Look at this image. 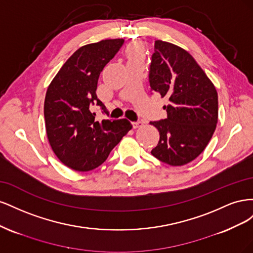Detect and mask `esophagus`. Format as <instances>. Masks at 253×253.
Segmentation results:
<instances>
[{"label": "esophagus", "instance_id": "obj_1", "mask_svg": "<svg viewBox=\"0 0 253 253\" xmlns=\"http://www.w3.org/2000/svg\"><path fill=\"white\" fill-rule=\"evenodd\" d=\"M133 125V127L134 128H137V127H140L143 126V121H135V122H132Z\"/></svg>", "mask_w": 253, "mask_h": 253}]
</instances>
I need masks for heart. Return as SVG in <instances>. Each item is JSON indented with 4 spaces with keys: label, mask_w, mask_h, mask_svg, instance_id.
Masks as SVG:
<instances>
[{
    "label": "heart",
    "mask_w": 253,
    "mask_h": 253,
    "mask_svg": "<svg viewBox=\"0 0 253 253\" xmlns=\"http://www.w3.org/2000/svg\"><path fill=\"white\" fill-rule=\"evenodd\" d=\"M128 55L131 59H135V58H140L141 56V47L139 45H133L131 46L128 50Z\"/></svg>",
    "instance_id": "b5f03b06"
}]
</instances>
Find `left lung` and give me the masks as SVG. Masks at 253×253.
<instances>
[{
  "instance_id": "8db88e82",
  "label": "left lung",
  "mask_w": 253,
  "mask_h": 253,
  "mask_svg": "<svg viewBox=\"0 0 253 253\" xmlns=\"http://www.w3.org/2000/svg\"><path fill=\"white\" fill-rule=\"evenodd\" d=\"M149 82L162 98L168 117L151 121L159 132L152 155L167 165L183 166L206 149L218 118L217 91L194 58L177 45L155 41Z\"/></svg>"
}]
</instances>
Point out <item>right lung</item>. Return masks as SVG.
<instances>
[{"label":"right lung","mask_w":253,"mask_h":253,"mask_svg":"<svg viewBox=\"0 0 253 253\" xmlns=\"http://www.w3.org/2000/svg\"><path fill=\"white\" fill-rule=\"evenodd\" d=\"M109 39L76 50L50 82L44 101L45 127L50 147L60 162L79 172L96 169L132 128L127 119L95 120L91 105L104 104L96 95L104 66L124 44Z\"/></svg>","instance_id":"add662e5"}]
</instances>
